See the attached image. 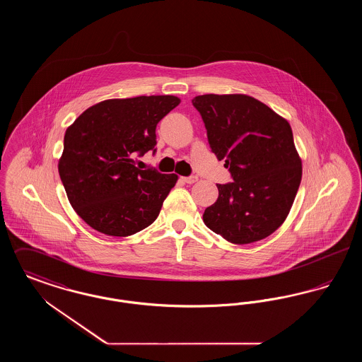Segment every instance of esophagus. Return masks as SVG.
I'll list each match as a JSON object with an SVG mask.
<instances>
[{"instance_id": "34e87169", "label": "esophagus", "mask_w": 362, "mask_h": 362, "mask_svg": "<svg viewBox=\"0 0 362 362\" xmlns=\"http://www.w3.org/2000/svg\"><path fill=\"white\" fill-rule=\"evenodd\" d=\"M197 180H198L197 176H186V177H183V182L187 183V185H192V183H195Z\"/></svg>"}]
</instances>
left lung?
Instances as JSON below:
<instances>
[{
    "label": "left lung",
    "mask_w": 362,
    "mask_h": 362,
    "mask_svg": "<svg viewBox=\"0 0 362 362\" xmlns=\"http://www.w3.org/2000/svg\"><path fill=\"white\" fill-rule=\"evenodd\" d=\"M192 105L211 152L224 158L233 179L217 185L218 198L204 223L233 244L270 236L288 217L303 175L291 124L247 95H201Z\"/></svg>",
    "instance_id": "1"
}]
</instances>
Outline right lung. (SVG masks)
Segmentation results:
<instances>
[{
	"label": "right lung",
	"mask_w": 362,
	"mask_h": 362,
	"mask_svg": "<svg viewBox=\"0 0 362 362\" xmlns=\"http://www.w3.org/2000/svg\"><path fill=\"white\" fill-rule=\"evenodd\" d=\"M180 99H110L86 110L68 127L58 171L76 213L95 230L130 236L157 218L175 173L141 170L136 157L156 152V126Z\"/></svg>",
	"instance_id": "right-lung-1"
}]
</instances>
